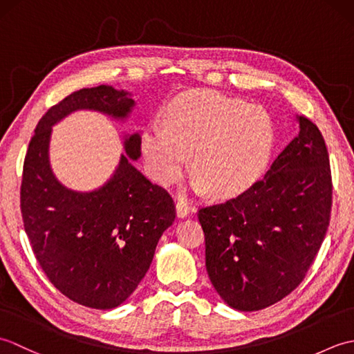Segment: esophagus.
<instances>
[{
  "instance_id": "34e87169",
  "label": "esophagus",
  "mask_w": 354,
  "mask_h": 354,
  "mask_svg": "<svg viewBox=\"0 0 354 354\" xmlns=\"http://www.w3.org/2000/svg\"><path fill=\"white\" fill-rule=\"evenodd\" d=\"M192 207L187 204L185 201H183V199H179L178 202H176V214H178V217H185V216H189L190 213H192Z\"/></svg>"
}]
</instances>
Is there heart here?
Segmentation results:
<instances>
[{
    "label": "heart",
    "instance_id": "obj_1",
    "mask_svg": "<svg viewBox=\"0 0 354 354\" xmlns=\"http://www.w3.org/2000/svg\"><path fill=\"white\" fill-rule=\"evenodd\" d=\"M164 124H149L141 149L150 175L162 185L183 176L190 153L194 190L231 196L265 169L274 140L272 120L257 104L216 91L187 93L165 111Z\"/></svg>",
    "mask_w": 354,
    "mask_h": 354
}]
</instances>
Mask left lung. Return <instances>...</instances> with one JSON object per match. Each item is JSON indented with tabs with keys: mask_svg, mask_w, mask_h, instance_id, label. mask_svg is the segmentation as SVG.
I'll list each match as a JSON object with an SVG mask.
<instances>
[{
	"mask_svg": "<svg viewBox=\"0 0 354 354\" xmlns=\"http://www.w3.org/2000/svg\"><path fill=\"white\" fill-rule=\"evenodd\" d=\"M299 132L250 189L201 208L209 281L230 307L261 310L298 288L326 237L332 175L317 124Z\"/></svg>",
	"mask_w": 354,
	"mask_h": 354,
	"instance_id": "obj_1",
	"label": "left lung"
}]
</instances>
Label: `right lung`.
Listing matches in <instances>:
<instances>
[{
	"label": "right lung",
	"mask_w": 354,
	"mask_h": 354,
	"mask_svg": "<svg viewBox=\"0 0 354 354\" xmlns=\"http://www.w3.org/2000/svg\"><path fill=\"white\" fill-rule=\"evenodd\" d=\"M131 94L109 85L84 88L51 106L28 145L21 184V213L39 266L57 290L91 309H114L137 289L152 263L175 205L162 187L135 169L140 133L126 135L115 171L99 189L76 192L50 165L53 126L80 109L126 120Z\"/></svg>",
	"instance_id": "obj_1"
}]
</instances>
